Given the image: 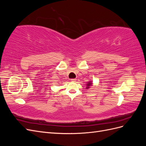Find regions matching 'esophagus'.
<instances>
[{"label": "esophagus", "instance_id": "obj_1", "mask_svg": "<svg viewBox=\"0 0 146 146\" xmlns=\"http://www.w3.org/2000/svg\"><path fill=\"white\" fill-rule=\"evenodd\" d=\"M70 80H71L72 82H76L77 80V79L76 78H72Z\"/></svg>", "mask_w": 146, "mask_h": 146}]
</instances>
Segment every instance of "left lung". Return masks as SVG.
<instances>
[{"mask_svg":"<svg viewBox=\"0 0 146 146\" xmlns=\"http://www.w3.org/2000/svg\"><path fill=\"white\" fill-rule=\"evenodd\" d=\"M91 86H92V81H89L88 82H87L86 84V89H88V88H90V87Z\"/></svg>","mask_w":146,"mask_h":146,"instance_id":"1","label":"left lung"}]
</instances>
